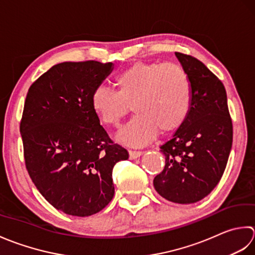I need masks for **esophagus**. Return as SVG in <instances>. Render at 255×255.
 <instances>
[{
    "instance_id": "esophagus-1",
    "label": "esophagus",
    "mask_w": 255,
    "mask_h": 255,
    "mask_svg": "<svg viewBox=\"0 0 255 255\" xmlns=\"http://www.w3.org/2000/svg\"><path fill=\"white\" fill-rule=\"evenodd\" d=\"M144 152H141V150H129L128 155H129V158L131 159H135V158H138L141 155H143Z\"/></svg>"
}]
</instances>
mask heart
<instances>
[{
  "mask_svg": "<svg viewBox=\"0 0 255 255\" xmlns=\"http://www.w3.org/2000/svg\"><path fill=\"white\" fill-rule=\"evenodd\" d=\"M116 91L99 87L92 110L106 126L117 127L131 106L136 113L118 134L121 142L141 146L160 134L178 129L193 102L190 77L183 67L164 62H135L114 78Z\"/></svg>",
  "mask_w": 255,
  "mask_h": 255,
  "instance_id": "1",
  "label": "heart"
}]
</instances>
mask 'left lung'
I'll list each match as a JSON object with an SVG mask.
<instances>
[{"label": "left lung", "mask_w": 255, "mask_h": 255, "mask_svg": "<svg viewBox=\"0 0 255 255\" xmlns=\"http://www.w3.org/2000/svg\"><path fill=\"white\" fill-rule=\"evenodd\" d=\"M193 87L189 116L160 146L165 167L154 178L157 193L176 204H194L219 183L232 146V121L222 82L193 56L175 53Z\"/></svg>", "instance_id": "8db88e82"}]
</instances>
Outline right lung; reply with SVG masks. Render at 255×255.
Instances as JSON below:
<instances>
[{
    "instance_id": "right-lung-1",
    "label": "right lung",
    "mask_w": 255,
    "mask_h": 255,
    "mask_svg": "<svg viewBox=\"0 0 255 255\" xmlns=\"http://www.w3.org/2000/svg\"><path fill=\"white\" fill-rule=\"evenodd\" d=\"M112 62H61L29 87L19 131L26 168L57 210L88 217L113 198L112 169L128 158L92 110L91 96Z\"/></svg>"
}]
</instances>
